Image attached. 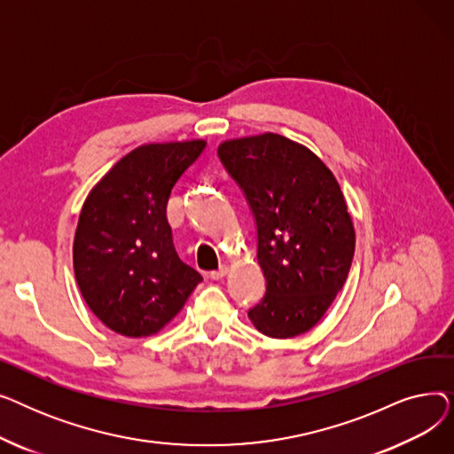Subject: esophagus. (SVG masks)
Listing matches in <instances>:
<instances>
[{"label":"esophagus","mask_w":454,"mask_h":454,"mask_svg":"<svg viewBox=\"0 0 454 454\" xmlns=\"http://www.w3.org/2000/svg\"><path fill=\"white\" fill-rule=\"evenodd\" d=\"M228 274V267L226 265H221L217 270H211L209 272V278L211 279H221V278H224Z\"/></svg>","instance_id":"1"}]
</instances>
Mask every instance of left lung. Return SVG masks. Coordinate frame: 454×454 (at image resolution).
<instances>
[{
    "label": "left lung",
    "instance_id": "obj_1",
    "mask_svg": "<svg viewBox=\"0 0 454 454\" xmlns=\"http://www.w3.org/2000/svg\"><path fill=\"white\" fill-rule=\"evenodd\" d=\"M217 154L255 223L267 285L248 317L267 337L301 335L325 315L351 269L355 230L340 185L322 160L279 134L224 141Z\"/></svg>",
    "mask_w": 454,
    "mask_h": 454
}]
</instances>
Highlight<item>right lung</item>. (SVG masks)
<instances>
[{
  "label": "right lung",
  "instance_id": "1",
  "mask_svg": "<svg viewBox=\"0 0 454 454\" xmlns=\"http://www.w3.org/2000/svg\"><path fill=\"white\" fill-rule=\"evenodd\" d=\"M204 147L202 139L137 147L112 167L82 206L75 278L93 315L119 335L158 333L202 281L175 250L167 202Z\"/></svg>",
  "mask_w": 454,
  "mask_h": 454
}]
</instances>
